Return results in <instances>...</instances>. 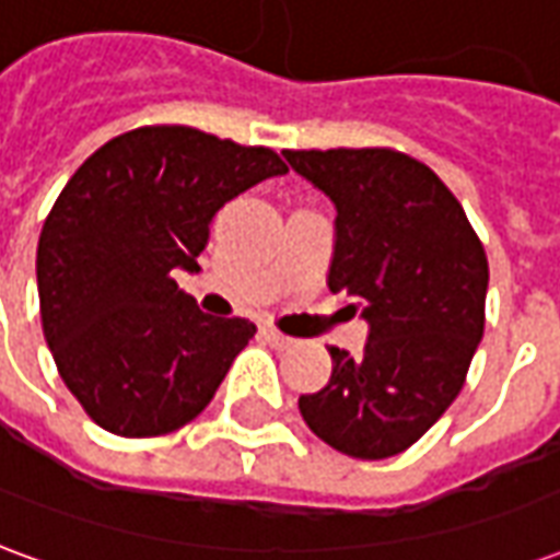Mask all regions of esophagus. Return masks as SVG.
<instances>
[{"instance_id":"1","label":"esophagus","mask_w":560,"mask_h":560,"mask_svg":"<svg viewBox=\"0 0 560 560\" xmlns=\"http://www.w3.org/2000/svg\"><path fill=\"white\" fill-rule=\"evenodd\" d=\"M260 332H264V339H267L269 345H276V348H288V345H293L291 336H284V332L276 327H264Z\"/></svg>"}]
</instances>
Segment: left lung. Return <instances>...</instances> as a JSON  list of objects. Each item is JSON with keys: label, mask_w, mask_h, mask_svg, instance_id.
<instances>
[{"label": "left lung", "mask_w": 560, "mask_h": 560, "mask_svg": "<svg viewBox=\"0 0 560 560\" xmlns=\"http://www.w3.org/2000/svg\"><path fill=\"white\" fill-rule=\"evenodd\" d=\"M336 203L329 291L369 320L363 353L329 348L327 387L300 396L308 429L353 458L417 444L453 405L486 327L489 260L432 167L387 147L284 149Z\"/></svg>", "instance_id": "1"}]
</instances>
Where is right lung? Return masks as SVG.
I'll return each instance as SVG.
<instances>
[{
	"label": "right lung",
	"mask_w": 560,
	"mask_h": 560,
	"mask_svg": "<svg viewBox=\"0 0 560 560\" xmlns=\"http://www.w3.org/2000/svg\"><path fill=\"white\" fill-rule=\"evenodd\" d=\"M288 164L188 126L107 140L56 197L38 240L44 339L59 377L104 432L159 438L207 408L257 327L179 291L228 200Z\"/></svg>",
	"instance_id": "right-lung-1"
}]
</instances>
